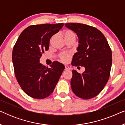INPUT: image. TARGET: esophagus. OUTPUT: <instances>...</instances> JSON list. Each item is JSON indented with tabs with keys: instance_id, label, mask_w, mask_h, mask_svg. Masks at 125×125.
Wrapping results in <instances>:
<instances>
[{
	"instance_id": "1",
	"label": "esophagus",
	"mask_w": 125,
	"mask_h": 125,
	"mask_svg": "<svg viewBox=\"0 0 125 125\" xmlns=\"http://www.w3.org/2000/svg\"><path fill=\"white\" fill-rule=\"evenodd\" d=\"M65 70H70V68L67 65H65Z\"/></svg>"
}]
</instances>
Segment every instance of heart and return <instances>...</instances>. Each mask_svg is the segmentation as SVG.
<instances>
[{"mask_svg":"<svg viewBox=\"0 0 125 125\" xmlns=\"http://www.w3.org/2000/svg\"><path fill=\"white\" fill-rule=\"evenodd\" d=\"M62 35L65 39V40L66 42V41H70V40L74 41V42H75V40H76V34L74 33V32H73L71 30L65 31L63 32ZM53 39H54V36L51 38V41H50L51 42H52ZM60 57L61 61H62V62H66L69 61L70 57H71V54H70L69 53H66V52L62 53H61L60 55Z\"/></svg>","mask_w":125,"mask_h":125,"instance_id":"b5f03b06","label":"heart"}]
</instances>
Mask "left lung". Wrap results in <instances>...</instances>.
Returning a JSON list of instances; mask_svg holds the SVG:
<instances>
[{"label":"left lung","mask_w":125,"mask_h":125,"mask_svg":"<svg viewBox=\"0 0 125 125\" xmlns=\"http://www.w3.org/2000/svg\"><path fill=\"white\" fill-rule=\"evenodd\" d=\"M77 35V52L72 65L84 66L81 74L73 70L71 88L75 95L88 100L97 96L108 81L112 64V51L105 36L94 27L81 23L65 24Z\"/></svg>","instance_id":"8db88e82"}]
</instances>
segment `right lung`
<instances>
[{
  "instance_id": "1",
  "label": "right lung",
  "mask_w": 125,
  "mask_h": 125,
  "mask_svg": "<svg viewBox=\"0 0 125 125\" xmlns=\"http://www.w3.org/2000/svg\"><path fill=\"white\" fill-rule=\"evenodd\" d=\"M63 26V23L31 25L21 32L13 47L12 62L17 81L23 91L32 98L48 97L65 69L57 61L50 68L40 63L42 54L48 50L51 37Z\"/></svg>"
}]
</instances>
